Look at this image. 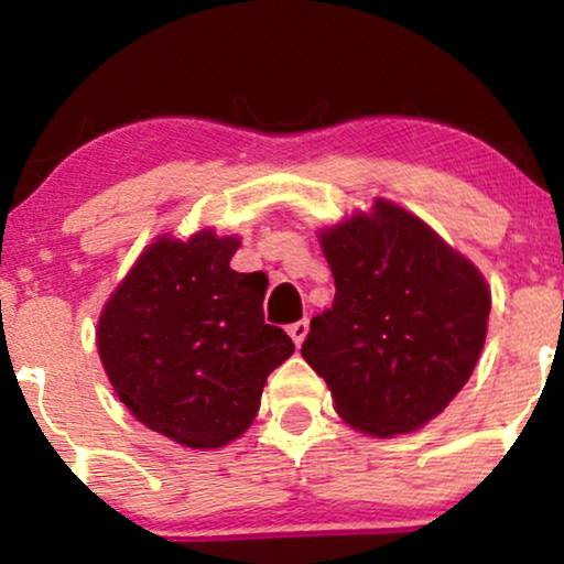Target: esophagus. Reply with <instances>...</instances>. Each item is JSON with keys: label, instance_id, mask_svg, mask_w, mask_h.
<instances>
[{"label": "esophagus", "instance_id": "obj_1", "mask_svg": "<svg viewBox=\"0 0 564 564\" xmlns=\"http://www.w3.org/2000/svg\"><path fill=\"white\" fill-rule=\"evenodd\" d=\"M307 332H310V323H307V318H304V321H296V323H291V326H289V336H291V339H294V345H296V347L302 345L304 336H307Z\"/></svg>", "mask_w": 564, "mask_h": 564}]
</instances>
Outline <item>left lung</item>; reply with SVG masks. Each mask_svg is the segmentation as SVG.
Segmentation results:
<instances>
[{
    "instance_id": "obj_1",
    "label": "left lung",
    "mask_w": 564,
    "mask_h": 564,
    "mask_svg": "<svg viewBox=\"0 0 564 564\" xmlns=\"http://www.w3.org/2000/svg\"><path fill=\"white\" fill-rule=\"evenodd\" d=\"M334 304L310 321L302 358L341 419L366 435L416 432L462 392L488 334L480 270L392 200L321 232Z\"/></svg>"
}]
</instances>
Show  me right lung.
<instances>
[{
    "label": "right lung",
    "mask_w": 564,
    "mask_h": 564,
    "mask_svg": "<svg viewBox=\"0 0 564 564\" xmlns=\"http://www.w3.org/2000/svg\"><path fill=\"white\" fill-rule=\"evenodd\" d=\"M236 236H161L102 307L97 349L132 416L185 448H223L260 411L270 373L294 352L264 323V283L236 273Z\"/></svg>",
    "instance_id": "add662e5"
}]
</instances>
